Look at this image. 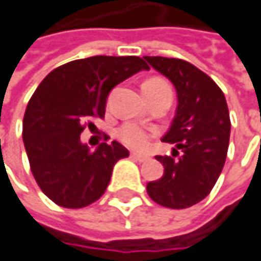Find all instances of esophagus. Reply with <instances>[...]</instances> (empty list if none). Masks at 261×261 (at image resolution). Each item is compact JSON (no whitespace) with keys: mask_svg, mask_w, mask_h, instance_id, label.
I'll return each instance as SVG.
<instances>
[{"mask_svg":"<svg viewBox=\"0 0 261 261\" xmlns=\"http://www.w3.org/2000/svg\"><path fill=\"white\" fill-rule=\"evenodd\" d=\"M132 159L138 160V162H145V160H150V156L148 154H141V153H130Z\"/></svg>","mask_w":261,"mask_h":261,"instance_id":"34e87169","label":"esophagus"}]
</instances>
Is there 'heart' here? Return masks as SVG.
Masks as SVG:
<instances>
[{
	"label": "heart",
	"instance_id": "b5f03b06",
	"mask_svg": "<svg viewBox=\"0 0 261 261\" xmlns=\"http://www.w3.org/2000/svg\"><path fill=\"white\" fill-rule=\"evenodd\" d=\"M145 87L147 89H165V87H169V86L162 79H150L142 86V89H145ZM117 135H119V140L124 145H127L130 148H135V150H141V148L147 147L148 141L153 137V132L142 127L140 124H137V123L127 121V123L121 124Z\"/></svg>",
	"mask_w": 261,
	"mask_h": 261
}]
</instances>
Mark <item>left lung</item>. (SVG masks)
<instances>
[{"mask_svg": "<svg viewBox=\"0 0 261 261\" xmlns=\"http://www.w3.org/2000/svg\"><path fill=\"white\" fill-rule=\"evenodd\" d=\"M177 90L175 117L162 141L174 144L172 156H156L163 177L147 184L162 206L184 210L205 199L220 177L229 148L230 117L221 89L187 61L144 56Z\"/></svg>", "mask_w": 261, "mask_h": 261, "instance_id": "obj_1", "label": "left lung"}]
</instances>
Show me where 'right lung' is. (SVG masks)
<instances>
[{
	"label": "right lung",
	"instance_id": "right-lung-1",
	"mask_svg": "<svg viewBox=\"0 0 261 261\" xmlns=\"http://www.w3.org/2000/svg\"><path fill=\"white\" fill-rule=\"evenodd\" d=\"M142 69L148 66L138 56H92L58 66L34 92L23 117V144L37 184L56 205L74 210L96 202L117 160L129 156L117 141L92 151L80 135L105 116L113 87Z\"/></svg>",
	"mask_w": 261,
	"mask_h": 261
}]
</instances>
